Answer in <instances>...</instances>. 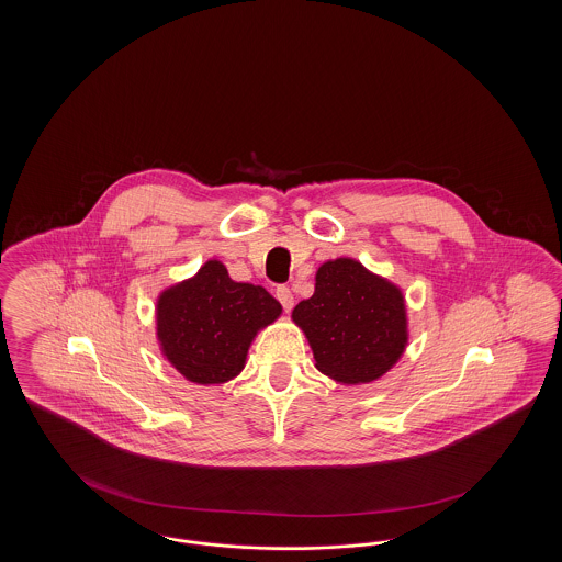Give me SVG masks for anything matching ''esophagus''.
Segmentation results:
<instances>
[{
	"instance_id": "1",
	"label": "esophagus",
	"mask_w": 562,
	"mask_h": 562,
	"mask_svg": "<svg viewBox=\"0 0 562 562\" xmlns=\"http://www.w3.org/2000/svg\"><path fill=\"white\" fill-rule=\"evenodd\" d=\"M276 299H278L280 305L284 307V312H291V310H293L294 296L293 291H291L289 286H280V289L276 291Z\"/></svg>"
}]
</instances>
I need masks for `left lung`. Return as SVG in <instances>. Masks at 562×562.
<instances>
[{
    "label": "left lung",
    "instance_id": "8db88e82",
    "mask_svg": "<svg viewBox=\"0 0 562 562\" xmlns=\"http://www.w3.org/2000/svg\"><path fill=\"white\" fill-rule=\"evenodd\" d=\"M293 321L307 335L316 369L344 383L381 376L406 346L401 291L351 259L318 269L316 291L294 307Z\"/></svg>",
    "mask_w": 562,
    "mask_h": 562
}]
</instances>
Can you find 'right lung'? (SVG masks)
<instances>
[{
	"label": "right lung",
	"mask_w": 562,
	"mask_h": 562,
	"mask_svg": "<svg viewBox=\"0 0 562 562\" xmlns=\"http://www.w3.org/2000/svg\"><path fill=\"white\" fill-rule=\"evenodd\" d=\"M280 312L263 286L234 282L223 263L209 261L161 294L158 337L164 356L189 381L223 383L240 373L252 337Z\"/></svg>",
	"instance_id": "right-lung-1"
}]
</instances>
